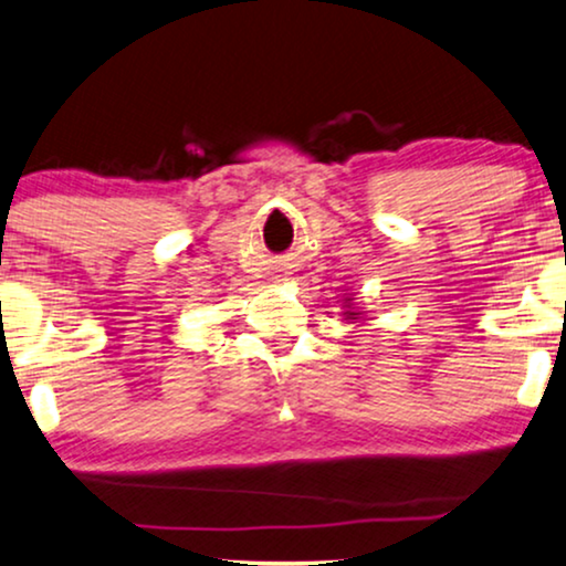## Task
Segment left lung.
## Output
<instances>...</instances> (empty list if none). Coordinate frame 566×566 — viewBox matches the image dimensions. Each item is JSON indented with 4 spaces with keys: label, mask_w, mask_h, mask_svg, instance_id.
Here are the masks:
<instances>
[{
    "label": "left lung",
    "mask_w": 566,
    "mask_h": 566,
    "mask_svg": "<svg viewBox=\"0 0 566 566\" xmlns=\"http://www.w3.org/2000/svg\"><path fill=\"white\" fill-rule=\"evenodd\" d=\"M343 308H345L343 316H345L347 322H360L363 314H366V312H363V306L358 304V301H355L353 293H343Z\"/></svg>",
    "instance_id": "1"
}]
</instances>
